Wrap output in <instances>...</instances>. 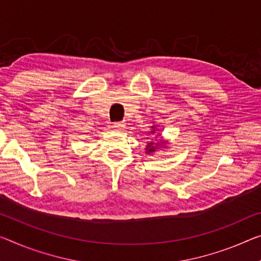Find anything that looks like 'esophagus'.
<instances>
[{
    "label": "esophagus",
    "instance_id": "1",
    "mask_svg": "<svg viewBox=\"0 0 261 261\" xmlns=\"http://www.w3.org/2000/svg\"><path fill=\"white\" fill-rule=\"evenodd\" d=\"M123 127H125V122H122V121L113 123V128H115V129H122Z\"/></svg>",
    "mask_w": 261,
    "mask_h": 261
}]
</instances>
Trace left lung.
<instances>
[{
    "label": "left lung",
    "mask_w": 261,
    "mask_h": 261,
    "mask_svg": "<svg viewBox=\"0 0 261 261\" xmlns=\"http://www.w3.org/2000/svg\"><path fill=\"white\" fill-rule=\"evenodd\" d=\"M156 132V129H155V127L154 126H151V132L150 133L151 134H154ZM164 144V142H160V143H155L154 144V142H148V144H147V148H146V153H148V154H150V153H154V151L158 149L159 147H161V146H163Z\"/></svg>",
    "instance_id": "1"
}]
</instances>
